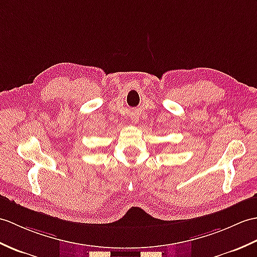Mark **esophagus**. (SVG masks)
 Returning a JSON list of instances; mask_svg holds the SVG:
<instances>
[{"label":"esophagus","instance_id":"obj_1","mask_svg":"<svg viewBox=\"0 0 257 257\" xmlns=\"http://www.w3.org/2000/svg\"><path fill=\"white\" fill-rule=\"evenodd\" d=\"M133 120H135V121H137V120H138V119H137V118H133Z\"/></svg>","mask_w":257,"mask_h":257}]
</instances>
